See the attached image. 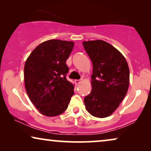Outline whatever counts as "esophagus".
<instances>
[{
    "label": "esophagus",
    "mask_w": 151,
    "mask_h": 151,
    "mask_svg": "<svg viewBox=\"0 0 151 151\" xmlns=\"http://www.w3.org/2000/svg\"><path fill=\"white\" fill-rule=\"evenodd\" d=\"M75 83L76 84H79V83H80L81 82V79H78V80H75Z\"/></svg>",
    "instance_id": "obj_1"
}]
</instances>
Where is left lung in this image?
I'll list each match as a JSON object with an SVG mask.
<instances>
[{"label":"left lung","instance_id":"left-lung-1","mask_svg":"<svg viewBox=\"0 0 151 151\" xmlns=\"http://www.w3.org/2000/svg\"><path fill=\"white\" fill-rule=\"evenodd\" d=\"M83 45L93 65L92 91L84 98V104L92 116L106 117L125 97L129 86V68L121 52L107 42L83 41Z\"/></svg>","mask_w":151,"mask_h":151}]
</instances>
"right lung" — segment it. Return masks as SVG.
<instances>
[{"mask_svg": "<svg viewBox=\"0 0 151 151\" xmlns=\"http://www.w3.org/2000/svg\"><path fill=\"white\" fill-rule=\"evenodd\" d=\"M74 42L52 39L37 46L24 67L26 92L41 114L55 116L67 109L74 94V86L66 79V60Z\"/></svg>", "mask_w": 151, "mask_h": 151, "instance_id": "obj_1", "label": "right lung"}]
</instances>
